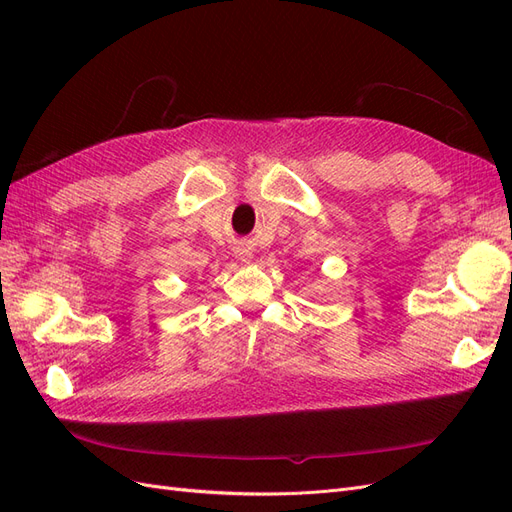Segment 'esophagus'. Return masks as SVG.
Wrapping results in <instances>:
<instances>
[{
    "mask_svg": "<svg viewBox=\"0 0 512 512\" xmlns=\"http://www.w3.org/2000/svg\"><path fill=\"white\" fill-rule=\"evenodd\" d=\"M237 254H239V258H241L243 262H250V258H252V250H250V247H241V250H239Z\"/></svg>",
    "mask_w": 512,
    "mask_h": 512,
    "instance_id": "obj_1",
    "label": "esophagus"
}]
</instances>
